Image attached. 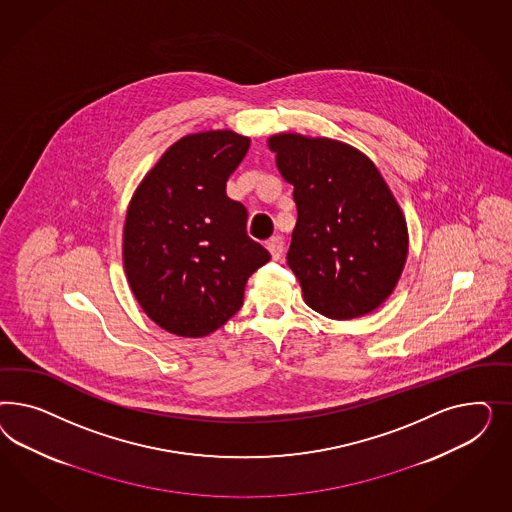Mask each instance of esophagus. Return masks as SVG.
I'll use <instances>...</instances> for the list:
<instances>
[{"label": "esophagus", "mask_w": 512, "mask_h": 512, "mask_svg": "<svg viewBox=\"0 0 512 512\" xmlns=\"http://www.w3.org/2000/svg\"><path fill=\"white\" fill-rule=\"evenodd\" d=\"M266 249L270 251V255H272V259H274V261H281V259H283L285 246H283V240H281V238H272V240H268V242H266Z\"/></svg>", "instance_id": "1"}]
</instances>
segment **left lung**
Masks as SVG:
<instances>
[{"instance_id":"1","label":"left lung","mask_w":512,"mask_h":512,"mask_svg":"<svg viewBox=\"0 0 512 512\" xmlns=\"http://www.w3.org/2000/svg\"><path fill=\"white\" fill-rule=\"evenodd\" d=\"M295 186L287 264L311 310L349 321L377 310L398 285L409 251L402 208L372 159L351 144L300 133L268 139Z\"/></svg>"}]
</instances>
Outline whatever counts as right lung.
Masks as SVG:
<instances>
[{
    "label": "right lung",
    "mask_w": 512,
    "mask_h": 512,
    "mask_svg": "<svg viewBox=\"0 0 512 512\" xmlns=\"http://www.w3.org/2000/svg\"><path fill=\"white\" fill-rule=\"evenodd\" d=\"M249 150L231 129L171 144L135 189L124 223V270L140 308L163 330L204 338L244 302L270 253L246 233L244 204L227 180Z\"/></svg>",
    "instance_id": "1"
}]
</instances>
